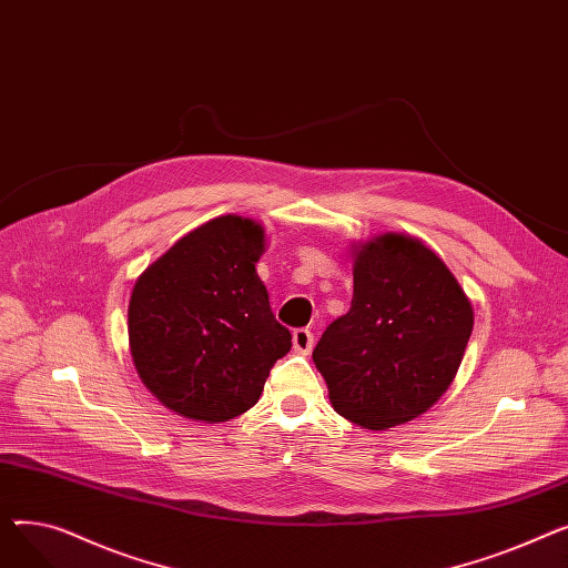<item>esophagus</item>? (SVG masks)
<instances>
[{
  "instance_id": "obj_1",
  "label": "esophagus",
  "mask_w": 568,
  "mask_h": 568,
  "mask_svg": "<svg viewBox=\"0 0 568 568\" xmlns=\"http://www.w3.org/2000/svg\"><path fill=\"white\" fill-rule=\"evenodd\" d=\"M292 345L300 354H308L313 349V334L308 329H294Z\"/></svg>"
}]
</instances>
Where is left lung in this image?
<instances>
[{
	"instance_id": "1",
	"label": "left lung",
	"mask_w": 568,
	"mask_h": 568,
	"mask_svg": "<svg viewBox=\"0 0 568 568\" xmlns=\"http://www.w3.org/2000/svg\"><path fill=\"white\" fill-rule=\"evenodd\" d=\"M352 306L326 326L313 362L341 416L389 430L449 389L474 308L442 257L400 232L352 244Z\"/></svg>"
}]
</instances>
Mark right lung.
<instances>
[{
	"mask_svg": "<svg viewBox=\"0 0 568 568\" xmlns=\"http://www.w3.org/2000/svg\"><path fill=\"white\" fill-rule=\"evenodd\" d=\"M266 232L236 214L184 234L138 276L129 302L133 366L184 419L221 424L251 409L292 347L257 276Z\"/></svg>",
	"mask_w": 568,
	"mask_h": 568,
	"instance_id": "add662e5",
	"label": "right lung"
}]
</instances>
